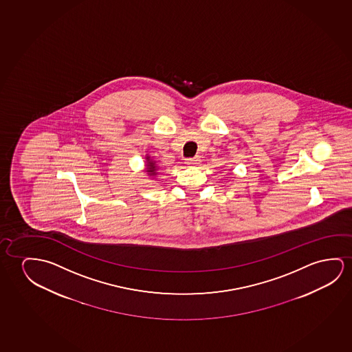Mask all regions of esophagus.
Returning a JSON list of instances; mask_svg holds the SVG:
<instances>
[{"label": "esophagus", "mask_w": 352, "mask_h": 352, "mask_svg": "<svg viewBox=\"0 0 352 352\" xmlns=\"http://www.w3.org/2000/svg\"><path fill=\"white\" fill-rule=\"evenodd\" d=\"M199 162H201V160H199V156H196V157L188 158L185 163H186L188 166H197V164H199Z\"/></svg>", "instance_id": "obj_1"}]
</instances>
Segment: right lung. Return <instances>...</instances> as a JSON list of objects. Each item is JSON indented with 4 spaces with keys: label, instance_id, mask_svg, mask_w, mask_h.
Listing matches in <instances>:
<instances>
[{
    "label": "right lung",
    "instance_id": "obj_1",
    "mask_svg": "<svg viewBox=\"0 0 352 352\" xmlns=\"http://www.w3.org/2000/svg\"><path fill=\"white\" fill-rule=\"evenodd\" d=\"M146 172H148L150 174H155V172H156V164H155V162L148 161V170Z\"/></svg>",
    "mask_w": 352,
    "mask_h": 352
}]
</instances>
